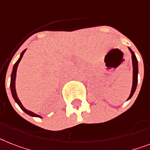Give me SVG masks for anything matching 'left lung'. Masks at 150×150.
I'll return each mask as SVG.
<instances>
[{
    "mask_svg": "<svg viewBox=\"0 0 150 150\" xmlns=\"http://www.w3.org/2000/svg\"><path fill=\"white\" fill-rule=\"evenodd\" d=\"M129 50H130L131 54H132V62H133V86H132L130 95L129 96V98L127 99V100H129L133 96L135 90L137 89V82H138V62H137V57L129 47Z\"/></svg>",
    "mask_w": 150,
    "mask_h": 150,
    "instance_id": "left-lung-1",
    "label": "left lung"
}]
</instances>
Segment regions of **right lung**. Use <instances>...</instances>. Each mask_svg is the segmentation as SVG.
<instances>
[{"label":"right lung","mask_w":150,"mask_h":150,"mask_svg":"<svg viewBox=\"0 0 150 150\" xmlns=\"http://www.w3.org/2000/svg\"><path fill=\"white\" fill-rule=\"evenodd\" d=\"M26 50H23V52L21 53V56H20V58L17 60V61L16 62L14 65H13V70H12V73H11V94L13 96V100H15V102L17 103V104L19 105V106L21 107L22 110L23 112H25L27 114L30 115V116H31V117H39V118H42L40 115L36 114L34 112H31V111H29L27 109H25L23 107V106L22 105L21 102L20 101V100L18 99L17 97V92H16V89H15V80H16V74H17V67H18V64H19L20 61L21 60L22 57H23V54L25 53Z\"/></svg>","instance_id":"obj_1"}]
</instances>
